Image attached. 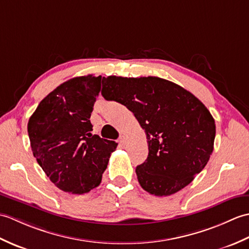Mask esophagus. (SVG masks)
<instances>
[{
    "instance_id": "obj_1",
    "label": "esophagus",
    "mask_w": 249,
    "mask_h": 249,
    "mask_svg": "<svg viewBox=\"0 0 249 249\" xmlns=\"http://www.w3.org/2000/svg\"><path fill=\"white\" fill-rule=\"evenodd\" d=\"M118 142L120 143V145H124V143H125V137H124V135H121V136L119 137Z\"/></svg>"
}]
</instances>
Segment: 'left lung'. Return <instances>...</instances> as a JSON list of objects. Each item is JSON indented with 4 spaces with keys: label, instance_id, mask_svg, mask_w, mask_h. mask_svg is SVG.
Returning a JSON list of instances; mask_svg holds the SVG:
<instances>
[{
    "label": "left lung",
    "instance_id": "1",
    "mask_svg": "<svg viewBox=\"0 0 249 249\" xmlns=\"http://www.w3.org/2000/svg\"><path fill=\"white\" fill-rule=\"evenodd\" d=\"M102 96L134 114L145 130L148 157L136 167L143 190L169 196L194 180L213 152L215 121L193 93L157 76L102 80Z\"/></svg>",
    "mask_w": 249,
    "mask_h": 249
}]
</instances>
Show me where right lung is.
Listing matches in <instances>:
<instances>
[{
  "label": "right lung",
  "instance_id": "add662e5",
  "mask_svg": "<svg viewBox=\"0 0 249 249\" xmlns=\"http://www.w3.org/2000/svg\"><path fill=\"white\" fill-rule=\"evenodd\" d=\"M101 75L66 81L43 99L27 132L38 164L59 190L84 194L101 183L117 142L91 134L90 115Z\"/></svg>",
  "mask_w": 249,
  "mask_h": 249
}]
</instances>
